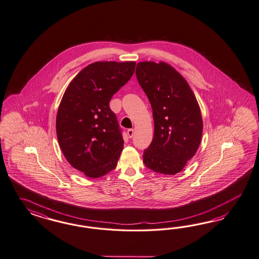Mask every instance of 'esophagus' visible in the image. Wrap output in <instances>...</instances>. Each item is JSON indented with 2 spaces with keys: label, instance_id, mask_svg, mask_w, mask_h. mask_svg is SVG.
Listing matches in <instances>:
<instances>
[{
  "label": "esophagus",
  "instance_id": "esophagus-1",
  "mask_svg": "<svg viewBox=\"0 0 259 259\" xmlns=\"http://www.w3.org/2000/svg\"><path fill=\"white\" fill-rule=\"evenodd\" d=\"M127 135L129 138H132L134 136V130L133 129H128L127 130Z\"/></svg>",
  "mask_w": 259,
  "mask_h": 259
}]
</instances>
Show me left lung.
Listing matches in <instances>:
<instances>
[{
	"label": "left lung",
	"instance_id": "1",
	"mask_svg": "<svg viewBox=\"0 0 259 259\" xmlns=\"http://www.w3.org/2000/svg\"><path fill=\"white\" fill-rule=\"evenodd\" d=\"M136 75L151 103L155 123L143 163L154 172L176 175L200 144L203 122L199 105L186 79L168 63H139Z\"/></svg>",
	"mask_w": 259,
	"mask_h": 259
}]
</instances>
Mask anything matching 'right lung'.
Listing matches in <instances>:
<instances>
[{
	"label": "right lung",
	"mask_w": 259,
	"mask_h": 259,
	"mask_svg": "<svg viewBox=\"0 0 259 259\" xmlns=\"http://www.w3.org/2000/svg\"><path fill=\"white\" fill-rule=\"evenodd\" d=\"M135 66V62L91 63L63 94L56 118L59 144L72 167L88 178L102 177L117 166L124 141L109 102Z\"/></svg>",
	"instance_id": "1"
}]
</instances>
